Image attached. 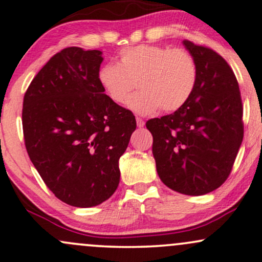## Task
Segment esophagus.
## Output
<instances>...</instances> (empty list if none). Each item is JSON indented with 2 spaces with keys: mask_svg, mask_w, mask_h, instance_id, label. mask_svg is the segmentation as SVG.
Here are the masks:
<instances>
[{
  "mask_svg": "<svg viewBox=\"0 0 262 262\" xmlns=\"http://www.w3.org/2000/svg\"><path fill=\"white\" fill-rule=\"evenodd\" d=\"M136 121H137V126L138 127H143L145 125V123H144V120L142 119V118H136Z\"/></svg>",
  "mask_w": 262,
  "mask_h": 262,
  "instance_id": "esophagus-1",
  "label": "esophagus"
}]
</instances>
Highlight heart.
<instances>
[{
    "label": "heart",
    "mask_w": 262,
    "mask_h": 262,
    "mask_svg": "<svg viewBox=\"0 0 262 262\" xmlns=\"http://www.w3.org/2000/svg\"><path fill=\"white\" fill-rule=\"evenodd\" d=\"M99 83L113 102L124 105L138 85L128 106L137 113L180 110L191 98L198 80V67L187 50L160 45H137L121 50L119 64L100 68Z\"/></svg>",
    "instance_id": "heart-1"
}]
</instances>
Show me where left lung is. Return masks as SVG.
I'll use <instances>...</instances> for the list:
<instances>
[{"mask_svg":"<svg viewBox=\"0 0 262 262\" xmlns=\"http://www.w3.org/2000/svg\"><path fill=\"white\" fill-rule=\"evenodd\" d=\"M184 45L198 67L194 92L180 110L146 121V128L163 184L182 194L202 195L230 174L243 139V106L227 60L206 46L189 40Z\"/></svg>","mask_w":262,"mask_h":262,"instance_id":"1","label":"left lung"}]
</instances>
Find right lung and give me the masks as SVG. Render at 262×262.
Listing matches in <instances>:
<instances>
[{
  "mask_svg": "<svg viewBox=\"0 0 262 262\" xmlns=\"http://www.w3.org/2000/svg\"><path fill=\"white\" fill-rule=\"evenodd\" d=\"M101 55L63 49L24 96L28 156L50 191L76 207L96 206L116 192L119 159L136 130L134 113L113 102L99 83Z\"/></svg>",
  "mask_w": 262,
  "mask_h": 262,
  "instance_id": "right-lung-1",
  "label": "right lung"
}]
</instances>
